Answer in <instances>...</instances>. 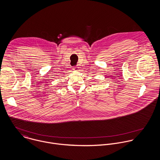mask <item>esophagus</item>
Returning a JSON list of instances; mask_svg holds the SVG:
<instances>
[{"instance_id": "34e87169", "label": "esophagus", "mask_w": 160, "mask_h": 160, "mask_svg": "<svg viewBox=\"0 0 160 160\" xmlns=\"http://www.w3.org/2000/svg\"><path fill=\"white\" fill-rule=\"evenodd\" d=\"M73 70L77 71V70H78V67H73Z\"/></svg>"}]
</instances>
